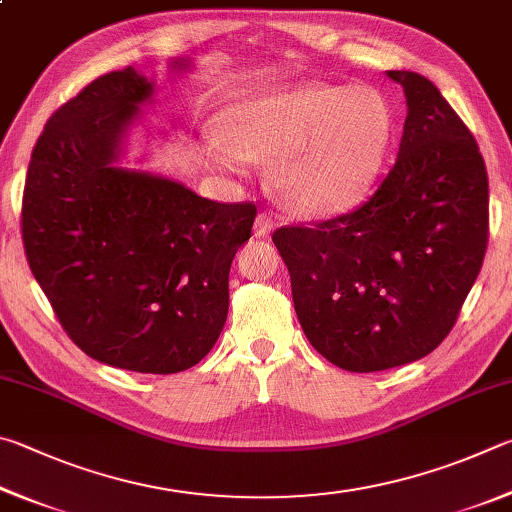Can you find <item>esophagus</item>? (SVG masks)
<instances>
[{"mask_svg":"<svg viewBox=\"0 0 512 512\" xmlns=\"http://www.w3.org/2000/svg\"><path fill=\"white\" fill-rule=\"evenodd\" d=\"M274 227H276V220L272 218L270 213H258L256 224H254L256 236H263V238H265V236H270Z\"/></svg>","mask_w":512,"mask_h":512,"instance_id":"obj_1","label":"esophagus"}]
</instances>
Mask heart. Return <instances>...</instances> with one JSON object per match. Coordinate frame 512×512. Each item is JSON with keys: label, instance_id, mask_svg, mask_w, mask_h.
<instances>
[{"label": "heart", "instance_id": "1", "mask_svg": "<svg viewBox=\"0 0 512 512\" xmlns=\"http://www.w3.org/2000/svg\"><path fill=\"white\" fill-rule=\"evenodd\" d=\"M222 140L206 141L215 164L233 156L270 161V182L285 206L330 215L353 206L387 155L393 116L373 89L303 85L276 89L227 107ZM230 148L227 149L226 146Z\"/></svg>", "mask_w": 512, "mask_h": 512}]
</instances>
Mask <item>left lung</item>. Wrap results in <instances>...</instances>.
<instances>
[{
  "label": "left lung",
  "mask_w": 512,
  "mask_h": 512,
  "mask_svg": "<svg viewBox=\"0 0 512 512\" xmlns=\"http://www.w3.org/2000/svg\"><path fill=\"white\" fill-rule=\"evenodd\" d=\"M407 96L396 164L357 209L285 224L272 240L310 344L344 371L416 362L450 335L488 247V173L438 87L389 71Z\"/></svg>",
  "instance_id": "1"
}]
</instances>
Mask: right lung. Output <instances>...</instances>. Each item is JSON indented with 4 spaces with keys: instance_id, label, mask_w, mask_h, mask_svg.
<instances>
[{
    "instance_id": "1",
    "label": "right lung",
    "mask_w": 512,
    "mask_h": 512,
    "mask_svg": "<svg viewBox=\"0 0 512 512\" xmlns=\"http://www.w3.org/2000/svg\"><path fill=\"white\" fill-rule=\"evenodd\" d=\"M152 83L132 67L62 103L35 141L22 195L31 272L71 342L137 373H179L218 342L229 270L254 202H213L116 168V148Z\"/></svg>"
}]
</instances>
